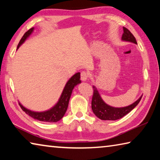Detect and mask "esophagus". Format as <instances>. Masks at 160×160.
Instances as JSON below:
<instances>
[{
  "instance_id": "obj_1",
  "label": "esophagus",
  "mask_w": 160,
  "mask_h": 160,
  "mask_svg": "<svg viewBox=\"0 0 160 160\" xmlns=\"http://www.w3.org/2000/svg\"><path fill=\"white\" fill-rule=\"evenodd\" d=\"M89 77V74L85 71H82L80 73V79L82 81H86Z\"/></svg>"
}]
</instances>
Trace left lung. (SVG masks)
<instances>
[{"mask_svg":"<svg viewBox=\"0 0 160 160\" xmlns=\"http://www.w3.org/2000/svg\"><path fill=\"white\" fill-rule=\"evenodd\" d=\"M123 29V33L122 37H121L123 41L137 44L136 39L131 32L124 27ZM93 92L92 99V112L96 116L104 121H115L123 117L124 116L128 114L138 104L142 97V95L136 102H135L133 104L129 105L128 107L116 108L109 106L103 101L95 86H93Z\"/></svg>","mask_w":160,"mask_h":160,"instance_id":"obj_1","label":"left lung"}]
</instances>
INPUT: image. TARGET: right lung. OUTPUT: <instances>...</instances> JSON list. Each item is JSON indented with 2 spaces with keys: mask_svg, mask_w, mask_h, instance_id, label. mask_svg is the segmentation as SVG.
Wrapping results in <instances>:
<instances>
[{
  "mask_svg": "<svg viewBox=\"0 0 160 160\" xmlns=\"http://www.w3.org/2000/svg\"><path fill=\"white\" fill-rule=\"evenodd\" d=\"M33 31L34 28H32L25 32L20 39V42H19L17 48H18L22 44L25 42V40L28 39ZM80 82V73L77 72L73 76L70 78V80L67 82L63 90V92H62L60 98H59L58 102L56 103L55 106L48 111L42 112H32V111L24 107L20 103H19V104H20L21 109L23 110V112H25L27 114H28L29 116H31L34 119H37V120H39L40 121H44V122H57L63 117L64 114L66 112L69 100L74 87Z\"/></svg>",
  "mask_w": 160,
  "mask_h": 160,
  "instance_id": "right-lung-1",
  "label": "right lung"
}]
</instances>
